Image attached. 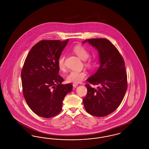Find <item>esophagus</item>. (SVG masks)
<instances>
[{
    "label": "esophagus",
    "mask_w": 149,
    "mask_h": 149,
    "mask_svg": "<svg viewBox=\"0 0 149 149\" xmlns=\"http://www.w3.org/2000/svg\"><path fill=\"white\" fill-rule=\"evenodd\" d=\"M78 84H77V83H74V84H72V86H73V87H74V88H76L77 86H78Z\"/></svg>",
    "instance_id": "esophagus-1"
}]
</instances>
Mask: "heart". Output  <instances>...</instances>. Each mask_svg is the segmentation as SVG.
I'll use <instances>...</instances> for the list:
<instances>
[{"label":"heart","instance_id":"1","mask_svg":"<svg viewBox=\"0 0 149 149\" xmlns=\"http://www.w3.org/2000/svg\"><path fill=\"white\" fill-rule=\"evenodd\" d=\"M72 51L78 56L81 60L84 61L85 65L89 68L93 66V62L91 58H89V52L84 46L78 45L75 46ZM58 67L60 70L65 71V56L61 55L58 60ZM86 76V73L85 71H71L66 77V81L68 83H79L84 79Z\"/></svg>","mask_w":149,"mask_h":149}]
</instances>
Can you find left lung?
<instances>
[{"mask_svg": "<svg viewBox=\"0 0 149 149\" xmlns=\"http://www.w3.org/2000/svg\"><path fill=\"white\" fill-rule=\"evenodd\" d=\"M98 51L99 66L97 72L86 79L96 89L86 84L88 92L83 99L85 110L96 117L112 113L120 105L127 89L125 62L113 45L105 38L86 40Z\"/></svg>", "mask_w": 149, "mask_h": 149, "instance_id": "obj_1", "label": "left lung"}]
</instances>
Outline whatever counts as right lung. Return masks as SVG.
<instances>
[{
	"mask_svg": "<svg viewBox=\"0 0 149 149\" xmlns=\"http://www.w3.org/2000/svg\"><path fill=\"white\" fill-rule=\"evenodd\" d=\"M69 40H42L36 44L26 57L21 71L24 99L31 109L43 118L59 113L71 84H62L58 60Z\"/></svg>",
	"mask_w": 149,
	"mask_h": 149,
	"instance_id": "right-lung-1",
	"label": "right lung"
}]
</instances>
